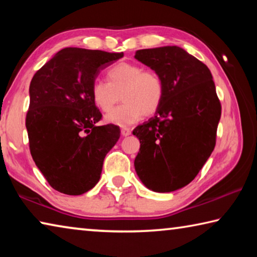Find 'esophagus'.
Listing matches in <instances>:
<instances>
[{
    "instance_id": "1",
    "label": "esophagus",
    "mask_w": 257,
    "mask_h": 257,
    "mask_svg": "<svg viewBox=\"0 0 257 257\" xmlns=\"http://www.w3.org/2000/svg\"><path fill=\"white\" fill-rule=\"evenodd\" d=\"M130 134H132V130H130V128H128V127H123L122 129H121V135H122L123 137H127V136H129Z\"/></svg>"
}]
</instances>
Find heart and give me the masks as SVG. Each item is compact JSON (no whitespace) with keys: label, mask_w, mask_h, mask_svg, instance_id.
Listing matches in <instances>:
<instances>
[{"label":"heart","mask_w":257,"mask_h":257,"mask_svg":"<svg viewBox=\"0 0 257 257\" xmlns=\"http://www.w3.org/2000/svg\"><path fill=\"white\" fill-rule=\"evenodd\" d=\"M107 81L95 80L90 87L93 103L102 112H110L120 97L123 103L106 115V121L129 125L159 110L164 97L162 77L153 69L134 62H119L108 68Z\"/></svg>","instance_id":"obj_1"}]
</instances>
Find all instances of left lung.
<instances>
[{
	"instance_id": "8db88e82",
	"label": "left lung",
	"mask_w": 257,
	"mask_h": 257,
	"mask_svg": "<svg viewBox=\"0 0 257 257\" xmlns=\"http://www.w3.org/2000/svg\"><path fill=\"white\" fill-rule=\"evenodd\" d=\"M135 58L164 82L155 116L133 132L141 142L135 170L149 189L170 193L193 181L210 158L221 103L210 69L181 47L138 50Z\"/></svg>"
}]
</instances>
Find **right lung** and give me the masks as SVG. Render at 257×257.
<instances>
[{"label": "right lung", "instance_id": "1", "mask_svg": "<svg viewBox=\"0 0 257 257\" xmlns=\"http://www.w3.org/2000/svg\"><path fill=\"white\" fill-rule=\"evenodd\" d=\"M123 53L66 47L35 73L26 115L30 154L52 188L81 195L97 184L103 161L120 137L114 124L97 125L102 113L90 87Z\"/></svg>", "mask_w": 257, "mask_h": 257}]
</instances>
